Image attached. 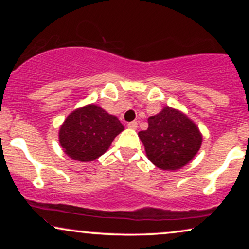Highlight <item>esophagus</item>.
Returning <instances> with one entry per match:
<instances>
[{
	"label": "esophagus",
	"instance_id": "esophagus-1",
	"mask_svg": "<svg viewBox=\"0 0 249 249\" xmlns=\"http://www.w3.org/2000/svg\"><path fill=\"white\" fill-rule=\"evenodd\" d=\"M128 128L130 129H137L138 127V122L137 121H131V122H128Z\"/></svg>",
	"mask_w": 249,
	"mask_h": 249
}]
</instances>
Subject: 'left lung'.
Instances as JSON below:
<instances>
[{
    "instance_id": "obj_1",
    "label": "left lung",
    "mask_w": 249,
    "mask_h": 249,
    "mask_svg": "<svg viewBox=\"0 0 249 249\" xmlns=\"http://www.w3.org/2000/svg\"><path fill=\"white\" fill-rule=\"evenodd\" d=\"M138 136L149 161L162 170L182 168L192 161L202 145L197 125L185 114L168 107L149 117L147 130Z\"/></svg>"
}]
</instances>
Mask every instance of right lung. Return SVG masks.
Here are the masks:
<instances>
[{"label":"right lung","mask_w":249,"mask_h":249,"mask_svg":"<svg viewBox=\"0 0 249 249\" xmlns=\"http://www.w3.org/2000/svg\"><path fill=\"white\" fill-rule=\"evenodd\" d=\"M122 130L124 125L117 117L90 104L66 119L59 132L60 144L71 159L89 162L104 154Z\"/></svg>","instance_id":"1"}]
</instances>
